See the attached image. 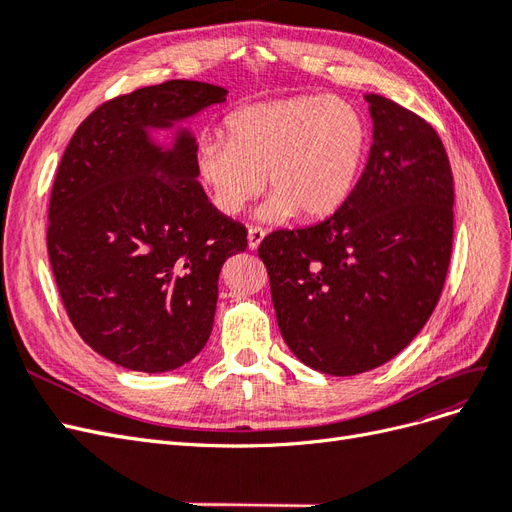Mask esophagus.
I'll return each mask as SVG.
<instances>
[{
	"label": "esophagus",
	"instance_id": "esophagus-1",
	"mask_svg": "<svg viewBox=\"0 0 512 512\" xmlns=\"http://www.w3.org/2000/svg\"><path fill=\"white\" fill-rule=\"evenodd\" d=\"M262 239H265V230L250 226V230H247V245H250V250H258Z\"/></svg>",
	"mask_w": 512,
	"mask_h": 512
}]
</instances>
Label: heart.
I'll return each mask as SVG.
<instances>
[{"label":"heart","instance_id":"obj_1","mask_svg":"<svg viewBox=\"0 0 512 512\" xmlns=\"http://www.w3.org/2000/svg\"><path fill=\"white\" fill-rule=\"evenodd\" d=\"M228 138L196 147V175L215 209L241 213L262 190L273 194L258 218L282 224L294 215L324 220L342 209L363 173L369 128L342 98L294 96L237 108L226 117Z\"/></svg>","mask_w":512,"mask_h":512}]
</instances>
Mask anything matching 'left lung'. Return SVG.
Returning <instances> with one entry per match:
<instances>
[{"label":"left lung","instance_id":"obj_1","mask_svg":"<svg viewBox=\"0 0 512 512\" xmlns=\"http://www.w3.org/2000/svg\"><path fill=\"white\" fill-rule=\"evenodd\" d=\"M374 143L331 218L262 239L277 327L301 363L354 376L391 361L436 309L453 247V173L425 119L367 94Z\"/></svg>","mask_w":512,"mask_h":512}]
</instances>
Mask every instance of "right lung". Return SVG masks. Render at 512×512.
<instances>
[{
    "instance_id": "obj_1",
    "label": "right lung",
    "mask_w": 512,
    "mask_h": 512,
    "mask_svg": "<svg viewBox=\"0 0 512 512\" xmlns=\"http://www.w3.org/2000/svg\"><path fill=\"white\" fill-rule=\"evenodd\" d=\"M228 91L166 81L104 102L59 162L46 245L74 329L132 371H173L205 348L226 258L245 228L198 183L196 138L183 123ZM153 131H173L170 146Z\"/></svg>"
}]
</instances>
